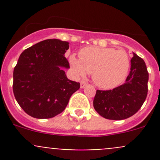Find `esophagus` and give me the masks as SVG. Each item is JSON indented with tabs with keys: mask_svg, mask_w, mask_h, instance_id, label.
I'll return each mask as SVG.
<instances>
[{
	"mask_svg": "<svg viewBox=\"0 0 160 160\" xmlns=\"http://www.w3.org/2000/svg\"><path fill=\"white\" fill-rule=\"evenodd\" d=\"M87 85H88V83H87V82L83 81V80H82V81L80 82V88H81V89L84 88Z\"/></svg>",
	"mask_w": 160,
	"mask_h": 160,
	"instance_id": "34e87169",
	"label": "esophagus"
}]
</instances>
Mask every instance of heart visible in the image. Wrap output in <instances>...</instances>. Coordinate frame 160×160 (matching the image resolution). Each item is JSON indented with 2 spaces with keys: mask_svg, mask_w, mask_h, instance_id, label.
<instances>
[{
  "mask_svg": "<svg viewBox=\"0 0 160 160\" xmlns=\"http://www.w3.org/2000/svg\"><path fill=\"white\" fill-rule=\"evenodd\" d=\"M69 62L77 76L84 77L92 73L95 84L104 89L121 84L130 67L129 56L125 51L96 46L82 49L79 52V59L71 55Z\"/></svg>",
  "mask_w": 160,
  "mask_h": 160,
  "instance_id": "1",
  "label": "heart"
}]
</instances>
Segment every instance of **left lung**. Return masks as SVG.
Masks as SVG:
<instances>
[{"label":"left lung","instance_id":"8db88e82","mask_svg":"<svg viewBox=\"0 0 160 160\" xmlns=\"http://www.w3.org/2000/svg\"><path fill=\"white\" fill-rule=\"evenodd\" d=\"M149 72L144 60L133 52L126 81L109 90H97L93 108L103 118L123 120L135 114L144 103L148 92Z\"/></svg>","mask_w":160,"mask_h":160}]
</instances>
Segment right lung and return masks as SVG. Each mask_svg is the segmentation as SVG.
Wrapping results in <instances>:
<instances>
[{"label":"right lung","instance_id":"1","mask_svg":"<svg viewBox=\"0 0 160 160\" xmlns=\"http://www.w3.org/2000/svg\"><path fill=\"white\" fill-rule=\"evenodd\" d=\"M69 42L46 39L25 49L13 72V92L25 113L35 118H51L65 110L80 83L67 77L65 57Z\"/></svg>","mask_w":160,"mask_h":160}]
</instances>
